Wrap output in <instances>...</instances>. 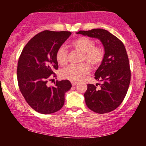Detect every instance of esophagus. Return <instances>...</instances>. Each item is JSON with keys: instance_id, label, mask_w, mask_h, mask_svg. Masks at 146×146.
<instances>
[{"instance_id": "esophagus-1", "label": "esophagus", "mask_w": 146, "mask_h": 146, "mask_svg": "<svg viewBox=\"0 0 146 146\" xmlns=\"http://www.w3.org/2000/svg\"><path fill=\"white\" fill-rule=\"evenodd\" d=\"M78 84V82H72V86H76Z\"/></svg>"}]
</instances>
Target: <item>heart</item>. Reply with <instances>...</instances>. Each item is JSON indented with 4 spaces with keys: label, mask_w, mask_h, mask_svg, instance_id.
<instances>
[{
    "label": "heart",
    "mask_w": 146,
    "mask_h": 146,
    "mask_svg": "<svg viewBox=\"0 0 146 146\" xmlns=\"http://www.w3.org/2000/svg\"><path fill=\"white\" fill-rule=\"evenodd\" d=\"M72 46L82 53L81 61H86L92 67L96 68L100 64L104 57V50L101 47L95 46L94 41L87 37L79 38L72 42ZM56 58L58 63L62 66L66 64L68 60V50L64 45L58 48L56 53ZM90 67L87 64H71L61 70L60 76L62 78L72 82L80 80L89 73Z\"/></svg>",
    "instance_id": "obj_1"
}]
</instances>
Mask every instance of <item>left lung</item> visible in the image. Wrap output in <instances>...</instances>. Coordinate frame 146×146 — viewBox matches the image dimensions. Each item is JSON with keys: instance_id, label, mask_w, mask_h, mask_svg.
<instances>
[{"instance_id": "obj_1", "label": "left lung", "mask_w": 146, "mask_h": 146, "mask_svg": "<svg viewBox=\"0 0 146 146\" xmlns=\"http://www.w3.org/2000/svg\"><path fill=\"white\" fill-rule=\"evenodd\" d=\"M76 34L98 39L104 48L103 61L94 74L95 79L100 84H88L84 95L86 106L98 113L114 110L123 102L130 83V68L124 45L102 29L80 31ZM98 84L100 87H97Z\"/></svg>"}]
</instances>
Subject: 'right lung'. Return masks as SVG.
I'll return each mask as SVG.
<instances>
[{"mask_svg":"<svg viewBox=\"0 0 146 146\" xmlns=\"http://www.w3.org/2000/svg\"><path fill=\"white\" fill-rule=\"evenodd\" d=\"M71 34L68 31L41 32L30 40L20 56L17 67L20 90L28 104L37 112L50 114L58 111L64 104L65 93L71 88L68 80L56 81L54 86H47L48 79L56 76L54 72L58 68L57 50Z\"/></svg>","mask_w":146,"mask_h":146,"instance_id":"obj_1","label":"right lung"}]
</instances>
